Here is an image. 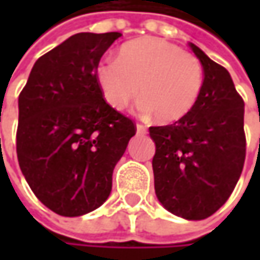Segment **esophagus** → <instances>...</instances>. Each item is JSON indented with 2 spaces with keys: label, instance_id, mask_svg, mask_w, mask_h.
<instances>
[{
  "label": "esophagus",
  "instance_id": "esophagus-1",
  "mask_svg": "<svg viewBox=\"0 0 260 260\" xmlns=\"http://www.w3.org/2000/svg\"><path fill=\"white\" fill-rule=\"evenodd\" d=\"M136 130H137V135H146V127L142 124H136Z\"/></svg>",
  "mask_w": 260,
  "mask_h": 260
}]
</instances>
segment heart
<instances>
[{
    "label": "heart",
    "instance_id": "1",
    "mask_svg": "<svg viewBox=\"0 0 260 260\" xmlns=\"http://www.w3.org/2000/svg\"><path fill=\"white\" fill-rule=\"evenodd\" d=\"M95 84L113 110H123L137 95L139 110L172 124L189 114L201 94L204 72L194 55L160 37H139L103 59L94 69Z\"/></svg>",
    "mask_w": 260,
    "mask_h": 260
}]
</instances>
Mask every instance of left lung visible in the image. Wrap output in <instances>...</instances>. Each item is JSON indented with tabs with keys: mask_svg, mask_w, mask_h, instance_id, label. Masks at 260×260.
I'll return each instance as SVG.
<instances>
[{
	"mask_svg": "<svg viewBox=\"0 0 260 260\" xmlns=\"http://www.w3.org/2000/svg\"><path fill=\"white\" fill-rule=\"evenodd\" d=\"M204 81L194 110L174 124L150 127L155 192L169 213L204 220L224 204L246 156L245 103L229 71L189 43Z\"/></svg>",
	"mask_w": 260,
	"mask_h": 260,
	"instance_id": "left-lung-1",
	"label": "left lung"
}]
</instances>
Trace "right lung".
Masks as SVG:
<instances>
[{"instance_id":"obj_1","label":"right lung","mask_w":260,"mask_h":260,"mask_svg":"<svg viewBox=\"0 0 260 260\" xmlns=\"http://www.w3.org/2000/svg\"><path fill=\"white\" fill-rule=\"evenodd\" d=\"M121 33H78L39 57L18 96L17 157L35 195L78 217L110 197L135 124L107 104L94 69Z\"/></svg>"}]
</instances>
